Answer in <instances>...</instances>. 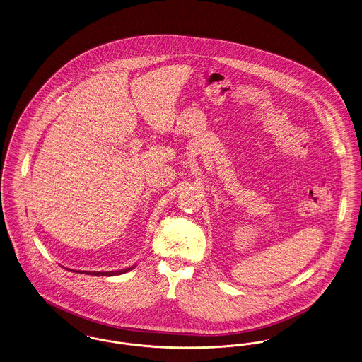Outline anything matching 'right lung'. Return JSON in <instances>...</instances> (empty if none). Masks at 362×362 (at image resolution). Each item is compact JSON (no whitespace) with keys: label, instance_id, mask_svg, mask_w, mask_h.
I'll use <instances>...</instances> for the list:
<instances>
[{"label":"right lung","instance_id":"1","mask_svg":"<svg viewBox=\"0 0 362 362\" xmlns=\"http://www.w3.org/2000/svg\"><path fill=\"white\" fill-rule=\"evenodd\" d=\"M134 267H127V269L116 270V272H78V273H82V274H92V276H116V274L127 273L128 270H131V269H134Z\"/></svg>","mask_w":362,"mask_h":362}]
</instances>
